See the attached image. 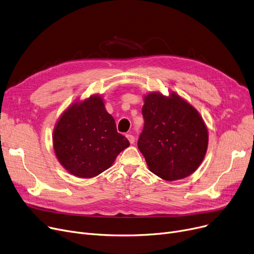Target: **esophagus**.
<instances>
[{"label": "esophagus", "mask_w": 254, "mask_h": 254, "mask_svg": "<svg viewBox=\"0 0 254 254\" xmlns=\"http://www.w3.org/2000/svg\"><path fill=\"white\" fill-rule=\"evenodd\" d=\"M127 138L128 139V141H129V143L130 144H134V142H135V137L131 135V134H127Z\"/></svg>", "instance_id": "obj_1"}]
</instances>
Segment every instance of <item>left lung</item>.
Here are the masks:
<instances>
[{"label": "left lung", "instance_id": "obj_1", "mask_svg": "<svg viewBox=\"0 0 254 254\" xmlns=\"http://www.w3.org/2000/svg\"><path fill=\"white\" fill-rule=\"evenodd\" d=\"M144 127L138 148L148 169L165 181L191 175L202 163L208 144L207 127L199 112L178 93L144 95Z\"/></svg>", "mask_w": 254, "mask_h": 254}]
</instances>
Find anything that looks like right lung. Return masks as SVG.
Segmentation results:
<instances>
[{
  "mask_svg": "<svg viewBox=\"0 0 254 254\" xmlns=\"http://www.w3.org/2000/svg\"><path fill=\"white\" fill-rule=\"evenodd\" d=\"M53 146L59 163L69 173L91 179L111 167L129 142L117 133L103 97L94 94L75 101L61 114L54 127Z\"/></svg>",
  "mask_w": 254,
  "mask_h": 254,
  "instance_id": "add662e5",
  "label": "right lung"
}]
</instances>
